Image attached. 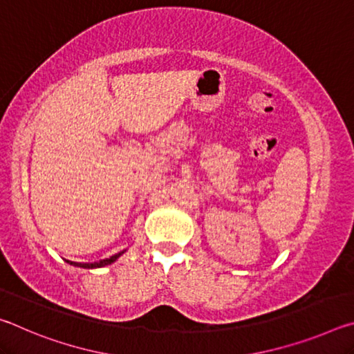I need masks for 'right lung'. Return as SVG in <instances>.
Instances as JSON below:
<instances>
[{"label": "right lung", "instance_id": "1", "mask_svg": "<svg viewBox=\"0 0 354 354\" xmlns=\"http://www.w3.org/2000/svg\"><path fill=\"white\" fill-rule=\"evenodd\" d=\"M124 251H120V253L113 254L111 257H107V259H103V261H98V262H71V261H67L70 266H75V267H81V268H100V267H104V266H109V263L115 262L120 256H122Z\"/></svg>", "mask_w": 354, "mask_h": 354}]
</instances>
